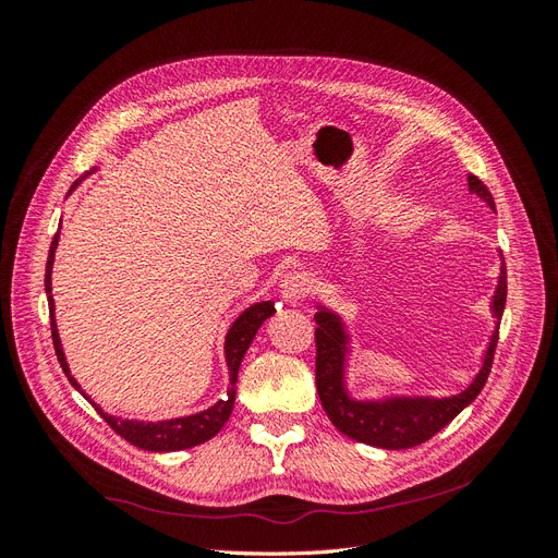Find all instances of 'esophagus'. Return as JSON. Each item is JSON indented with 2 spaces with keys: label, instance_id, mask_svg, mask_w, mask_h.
<instances>
[{
  "label": "esophagus",
  "instance_id": "1",
  "mask_svg": "<svg viewBox=\"0 0 558 558\" xmlns=\"http://www.w3.org/2000/svg\"><path fill=\"white\" fill-rule=\"evenodd\" d=\"M312 289H314V281L310 275L291 272L281 283V298L286 302H291V305H295V302L305 300L312 293Z\"/></svg>",
  "mask_w": 558,
  "mask_h": 558
}]
</instances>
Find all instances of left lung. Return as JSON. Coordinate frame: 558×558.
<instances>
[{
    "mask_svg": "<svg viewBox=\"0 0 558 558\" xmlns=\"http://www.w3.org/2000/svg\"><path fill=\"white\" fill-rule=\"evenodd\" d=\"M472 193H477L488 207L496 211V202L486 185L475 177H468ZM508 298V272L505 263L500 267L498 289L494 293V316L498 318L496 330L488 342L484 365L465 391L451 398H386V400H353L344 388V363H347V330L340 316L318 305L316 320V391L320 404L332 421V426L347 437L363 445L379 449H410L430 440L447 424L459 416L468 404L480 396L488 373H492L494 353L498 344L500 316Z\"/></svg>",
    "mask_w": 558,
    "mask_h": 558,
    "instance_id": "1",
    "label": "left lung"
}]
</instances>
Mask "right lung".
Masks as SVG:
<instances>
[{
  "label": "right lung",
  "instance_id": "1",
  "mask_svg": "<svg viewBox=\"0 0 558 558\" xmlns=\"http://www.w3.org/2000/svg\"><path fill=\"white\" fill-rule=\"evenodd\" d=\"M58 240H60V232H56L53 244H50L48 251V263H46V295H48V312H50V335H53V347H56V356L60 361L62 373L70 377L72 386L76 391H81L78 381L70 375V365L64 361V351L60 344V335H58V326H56V316H53V295H50V272H53V258H56V248H58ZM275 310V302H256V305H251L246 312L240 314V318L234 320L230 326L228 335H226V361H228V369H230V388H228V398L226 400H218L214 408L199 412V414H191V416H181V418H170V421H158V424H150V421H128L121 416H111L107 412H102L99 404H95L86 393L88 402L93 408L102 414V418L107 424L128 440L130 445L146 449V451H179V449H191L197 447L202 442L211 440V437L226 426V421L232 414V404H234V391H238V373H240V365L244 353L248 349V344L253 342V337H256L258 328L263 326V320L272 316Z\"/></svg>",
  "mask_w": 558,
  "mask_h": 558
}]
</instances>
